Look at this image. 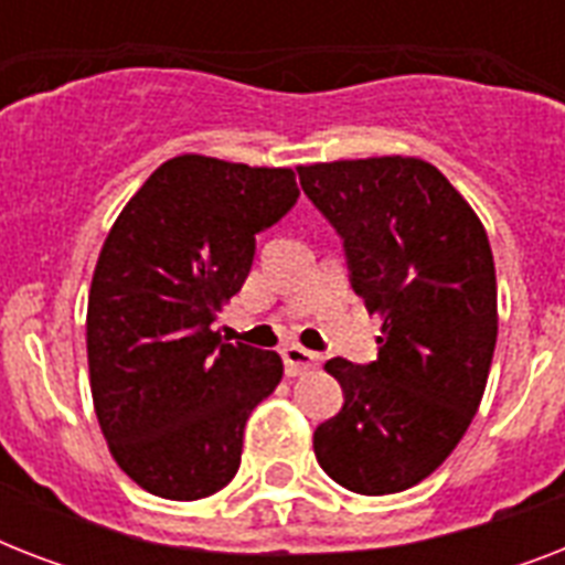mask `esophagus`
<instances>
[{
    "mask_svg": "<svg viewBox=\"0 0 565 565\" xmlns=\"http://www.w3.org/2000/svg\"><path fill=\"white\" fill-rule=\"evenodd\" d=\"M281 358H284V372H287L290 377L305 375V372L317 370L319 366V354L310 352V349H301V345L296 343L284 345Z\"/></svg>",
    "mask_w": 565,
    "mask_h": 565,
    "instance_id": "34e87169",
    "label": "esophagus"
}]
</instances>
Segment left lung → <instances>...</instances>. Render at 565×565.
Masks as SVG:
<instances>
[{"mask_svg":"<svg viewBox=\"0 0 565 565\" xmlns=\"http://www.w3.org/2000/svg\"><path fill=\"white\" fill-rule=\"evenodd\" d=\"M299 181L343 239L352 290L384 319L377 361L326 363L343 407L313 451L345 490L402 492L455 451L481 404L499 334L490 239L419 158L313 163Z\"/></svg>","mask_w":565,"mask_h":565,"instance_id":"1","label":"left lung"}]
</instances>
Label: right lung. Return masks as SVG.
<instances>
[{
    "label": "right lung",
    "mask_w": 565,
    "mask_h": 565,
    "mask_svg": "<svg viewBox=\"0 0 565 565\" xmlns=\"http://www.w3.org/2000/svg\"><path fill=\"white\" fill-rule=\"evenodd\" d=\"M299 199L292 170L181 154L114 222L87 301V363L102 434L152 495L207 499L237 475L243 428L284 375L275 352L213 331L255 237Z\"/></svg>",
    "instance_id": "1"
}]
</instances>
